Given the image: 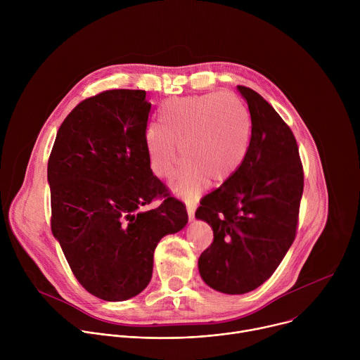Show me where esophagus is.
<instances>
[{
    "label": "esophagus",
    "mask_w": 360,
    "mask_h": 360,
    "mask_svg": "<svg viewBox=\"0 0 360 360\" xmlns=\"http://www.w3.org/2000/svg\"><path fill=\"white\" fill-rule=\"evenodd\" d=\"M195 211H196V203L192 200L186 202V212H188V218L189 221H193L195 218Z\"/></svg>",
    "instance_id": "obj_1"
}]
</instances>
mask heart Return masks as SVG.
Masks as SVG:
<instances>
[{"label":"heart","mask_w":360,"mask_h":360,"mask_svg":"<svg viewBox=\"0 0 360 360\" xmlns=\"http://www.w3.org/2000/svg\"><path fill=\"white\" fill-rule=\"evenodd\" d=\"M160 124L145 131L149 168L157 178L168 179L178 162V148L184 165L172 189L186 199L199 193L205 179L214 185L228 181L250 146V115L233 92L171 99L160 111Z\"/></svg>","instance_id":"1"}]
</instances>
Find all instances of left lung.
I'll list each match as a JSON object with an SVG mask.
<instances>
[{
    "instance_id": "left-lung-1",
    "label": "left lung",
    "mask_w": 360,
    "mask_h": 360,
    "mask_svg": "<svg viewBox=\"0 0 360 360\" xmlns=\"http://www.w3.org/2000/svg\"><path fill=\"white\" fill-rule=\"evenodd\" d=\"M238 91L252 121L248 155L195 214L214 231V242L199 256V274L228 295L250 292L276 271L295 240L303 192L293 132L258 92L242 85Z\"/></svg>"
}]
</instances>
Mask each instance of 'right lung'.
Returning a JSON list of instances; mask_svg holds the SVG:
<instances>
[{
	"label": "right lung",
	"instance_id": "right-lung-1",
	"mask_svg": "<svg viewBox=\"0 0 360 360\" xmlns=\"http://www.w3.org/2000/svg\"><path fill=\"white\" fill-rule=\"evenodd\" d=\"M149 112L142 89L86 98L61 124L48 160L51 231L78 282L108 302L141 293L158 242L188 222L185 205L149 168ZM153 198L160 207L145 210Z\"/></svg>",
	"mask_w": 360,
	"mask_h": 360
}]
</instances>
